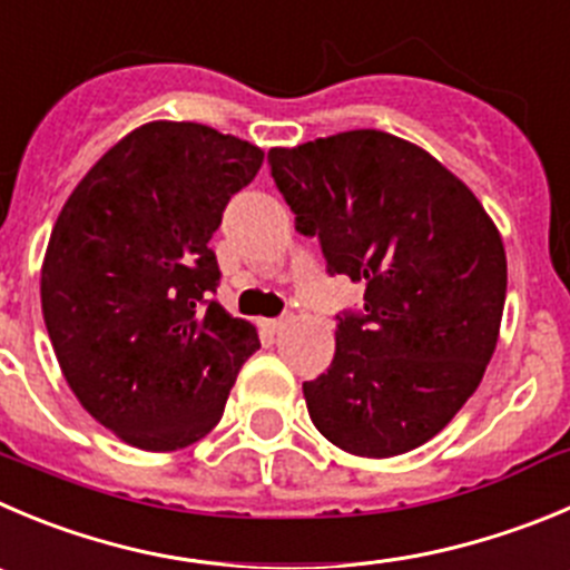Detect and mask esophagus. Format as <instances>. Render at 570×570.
<instances>
[{
  "label": "esophagus",
  "instance_id": "obj_1",
  "mask_svg": "<svg viewBox=\"0 0 570 570\" xmlns=\"http://www.w3.org/2000/svg\"><path fill=\"white\" fill-rule=\"evenodd\" d=\"M286 326H289V317H278V321H264V328H267L269 334H278V332H284Z\"/></svg>",
  "mask_w": 570,
  "mask_h": 570
}]
</instances>
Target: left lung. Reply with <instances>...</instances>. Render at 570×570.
Segmentation results:
<instances>
[{"instance_id":"1","label":"left lung","mask_w":570,"mask_h":570,"mask_svg":"<svg viewBox=\"0 0 570 570\" xmlns=\"http://www.w3.org/2000/svg\"><path fill=\"white\" fill-rule=\"evenodd\" d=\"M269 168L332 275L365 286L337 317L326 374L303 382L315 428L363 459L416 450L481 385L507 301V249L470 188L413 142L354 129L273 148Z\"/></svg>"}]
</instances>
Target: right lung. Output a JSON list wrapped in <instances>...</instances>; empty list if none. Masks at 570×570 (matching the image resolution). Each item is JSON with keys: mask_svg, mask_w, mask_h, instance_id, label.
Returning a JSON list of instances; mask_svg holds the SVG:
<instances>
[{"mask_svg": "<svg viewBox=\"0 0 570 570\" xmlns=\"http://www.w3.org/2000/svg\"><path fill=\"white\" fill-rule=\"evenodd\" d=\"M264 151L202 124L154 120L109 148L63 202L41 264V312L83 411L148 453L205 439L253 323L210 301V249Z\"/></svg>", "mask_w": 570, "mask_h": 570, "instance_id": "add662e5", "label": "right lung"}]
</instances>
